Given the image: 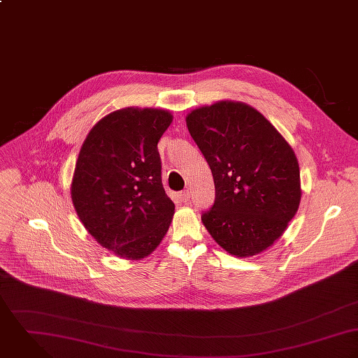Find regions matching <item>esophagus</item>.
<instances>
[{
	"instance_id": "34e87169",
	"label": "esophagus",
	"mask_w": 358,
	"mask_h": 358,
	"mask_svg": "<svg viewBox=\"0 0 358 358\" xmlns=\"http://www.w3.org/2000/svg\"><path fill=\"white\" fill-rule=\"evenodd\" d=\"M180 199L182 201V202H189V199H191V192L188 191V189H185V191H182L181 194H180Z\"/></svg>"
}]
</instances>
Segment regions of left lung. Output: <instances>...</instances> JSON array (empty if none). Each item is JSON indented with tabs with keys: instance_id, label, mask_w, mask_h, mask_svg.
<instances>
[{
	"instance_id": "1",
	"label": "left lung",
	"mask_w": 358,
	"mask_h": 358,
	"mask_svg": "<svg viewBox=\"0 0 358 358\" xmlns=\"http://www.w3.org/2000/svg\"><path fill=\"white\" fill-rule=\"evenodd\" d=\"M187 127L215 180V203L202 215L203 225L236 257L262 253L299 209L293 149L260 112L242 102L198 108L187 116Z\"/></svg>"
}]
</instances>
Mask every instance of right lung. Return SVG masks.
<instances>
[{
	"label": "right lung",
	"instance_id": "right-lung-1",
	"mask_svg": "<svg viewBox=\"0 0 358 358\" xmlns=\"http://www.w3.org/2000/svg\"><path fill=\"white\" fill-rule=\"evenodd\" d=\"M173 116L124 108L101 119L83 143L72 201L85 229L115 255L140 260L162 242L174 203L162 184L157 143Z\"/></svg>",
	"mask_w": 358,
	"mask_h": 358
}]
</instances>
